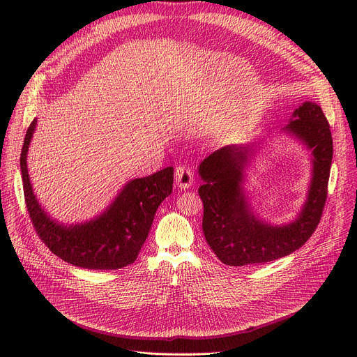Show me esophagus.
Instances as JSON below:
<instances>
[{"mask_svg": "<svg viewBox=\"0 0 357 357\" xmlns=\"http://www.w3.org/2000/svg\"><path fill=\"white\" fill-rule=\"evenodd\" d=\"M175 182L179 186V188H190L194 182V174L190 165H179L175 169Z\"/></svg>", "mask_w": 357, "mask_h": 357, "instance_id": "esophagus-1", "label": "esophagus"}]
</instances>
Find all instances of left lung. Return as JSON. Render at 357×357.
Segmentation results:
<instances>
[{
  "label": "left lung",
  "mask_w": 357,
  "mask_h": 357,
  "mask_svg": "<svg viewBox=\"0 0 357 357\" xmlns=\"http://www.w3.org/2000/svg\"><path fill=\"white\" fill-rule=\"evenodd\" d=\"M287 130L301 139L314 155V175L308 199L299 217L282 227L257 220L240 190L249 147L226 146L199 165L204 204L202 230L215 256L229 266L265 264L305 245L323 217L333 159L330 124L320 105L304 102L294 111Z\"/></svg>",
  "instance_id": "left-lung-1"
}]
</instances>
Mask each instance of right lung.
<instances>
[{"instance_id":"1","label":"right lung","mask_w":357,"mask_h":357,"mask_svg":"<svg viewBox=\"0 0 357 357\" xmlns=\"http://www.w3.org/2000/svg\"><path fill=\"white\" fill-rule=\"evenodd\" d=\"M36 127L26 131L20 155L24 201L33 227L49 250L68 264L93 271H116L137 259L160 202L172 192L174 167L128 182L109 208L81 226H59L37 202L27 174V150Z\"/></svg>"}]
</instances>
